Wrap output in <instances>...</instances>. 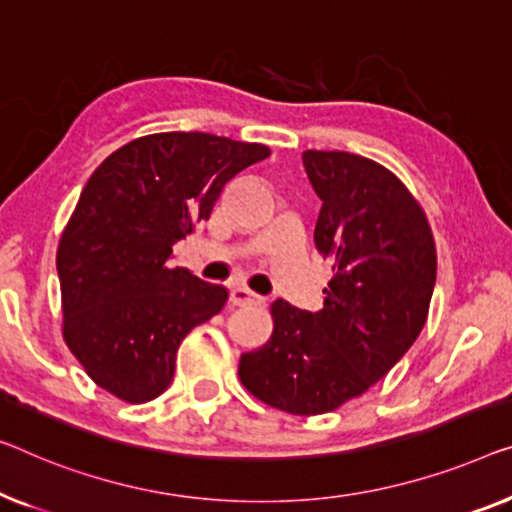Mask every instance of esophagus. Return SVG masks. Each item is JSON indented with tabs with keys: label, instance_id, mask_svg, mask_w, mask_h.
<instances>
[{
	"label": "esophagus",
	"instance_id": "1",
	"mask_svg": "<svg viewBox=\"0 0 512 512\" xmlns=\"http://www.w3.org/2000/svg\"><path fill=\"white\" fill-rule=\"evenodd\" d=\"M230 301L234 305H255V303H262V296L250 292V289H246V287H232Z\"/></svg>",
	"mask_w": 512,
	"mask_h": 512
}]
</instances>
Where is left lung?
<instances>
[{
    "instance_id": "1",
    "label": "left lung",
    "mask_w": 512,
    "mask_h": 512,
    "mask_svg": "<svg viewBox=\"0 0 512 512\" xmlns=\"http://www.w3.org/2000/svg\"><path fill=\"white\" fill-rule=\"evenodd\" d=\"M322 209L317 250L333 262L324 308L271 305L273 333L241 356L243 386L294 416L338 409L409 352L437 280L430 225L402 181L370 158L305 151Z\"/></svg>"
}]
</instances>
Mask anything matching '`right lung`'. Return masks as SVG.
<instances>
[{"label": "right lung", "mask_w": 512, "mask_h": 512, "mask_svg": "<svg viewBox=\"0 0 512 512\" xmlns=\"http://www.w3.org/2000/svg\"><path fill=\"white\" fill-rule=\"evenodd\" d=\"M271 149L211 133L128 142L91 174L61 234L64 340L87 375L142 404L172 384L181 340L218 315L227 289L167 269L172 246L209 220L227 183Z\"/></svg>", "instance_id": "right-lung-1"}]
</instances>
